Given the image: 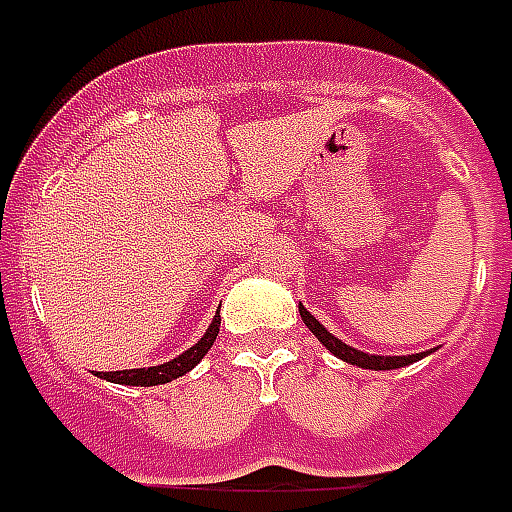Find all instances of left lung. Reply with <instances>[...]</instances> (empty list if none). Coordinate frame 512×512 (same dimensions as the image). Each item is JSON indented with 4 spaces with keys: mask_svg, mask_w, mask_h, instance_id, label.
<instances>
[{
    "mask_svg": "<svg viewBox=\"0 0 512 512\" xmlns=\"http://www.w3.org/2000/svg\"><path fill=\"white\" fill-rule=\"evenodd\" d=\"M298 312H301V320H304V325L309 327L314 335H317V341H322V346H325L330 354H335V357L343 359V362H349V365L365 367V370H396V367H407V365H412V362H418V359H423L431 354V351H423V354H410V357H378V354H365V351L351 349V346H346L343 341H338L333 333H327L325 325H320V322L314 320L312 314L306 312L301 304H298Z\"/></svg>",
    "mask_w": 512,
    "mask_h": 512,
    "instance_id": "left-lung-1",
    "label": "left lung"
}]
</instances>
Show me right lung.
<instances>
[{"instance_id": "1", "label": "right lung", "mask_w": 512, "mask_h": 512, "mask_svg": "<svg viewBox=\"0 0 512 512\" xmlns=\"http://www.w3.org/2000/svg\"><path fill=\"white\" fill-rule=\"evenodd\" d=\"M219 325H222V317L216 312L214 322L208 325L206 335H203L195 346H190L185 354H179L177 359H171V362H163V365L158 367H140V370L97 372V375H100L102 380H110V383H124V386H161V383H169V380L174 378H182V375L198 365L200 359L208 354V349L214 346L216 335H219Z\"/></svg>"}]
</instances>
